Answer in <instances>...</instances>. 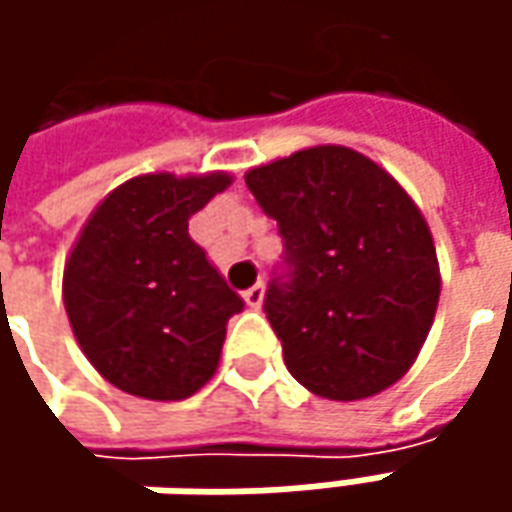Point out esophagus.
I'll use <instances>...</instances> for the list:
<instances>
[{"instance_id":"34e87169","label":"esophagus","mask_w":512,"mask_h":512,"mask_svg":"<svg viewBox=\"0 0 512 512\" xmlns=\"http://www.w3.org/2000/svg\"><path fill=\"white\" fill-rule=\"evenodd\" d=\"M245 302H247V307H262V302H265V285L247 287Z\"/></svg>"}]
</instances>
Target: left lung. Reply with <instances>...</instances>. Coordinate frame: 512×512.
<instances>
[{
	"label": "left lung",
	"mask_w": 512,
	"mask_h": 512,
	"mask_svg": "<svg viewBox=\"0 0 512 512\" xmlns=\"http://www.w3.org/2000/svg\"><path fill=\"white\" fill-rule=\"evenodd\" d=\"M245 182L285 242L265 313L293 379L333 402L399 382L442 290L430 227L407 190L342 145L296 150Z\"/></svg>",
	"instance_id": "obj_1"
}]
</instances>
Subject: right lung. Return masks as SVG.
<instances>
[{
	"mask_svg": "<svg viewBox=\"0 0 512 512\" xmlns=\"http://www.w3.org/2000/svg\"><path fill=\"white\" fill-rule=\"evenodd\" d=\"M230 173H145L90 213L62 276L73 336L113 387L179 402L219 367L227 319L245 302L187 233Z\"/></svg>",
	"mask_w": 512,
	"mask_h": 512,
	"instance_id": "1",
	"label": "right lung"
}]
</instances>
